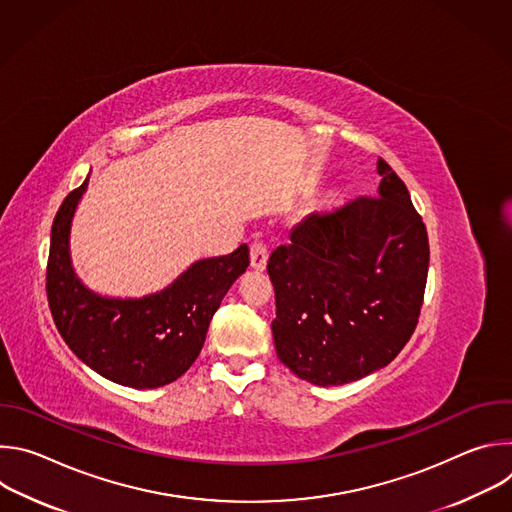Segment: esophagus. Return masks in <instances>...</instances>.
<instances>
[{
    "label": "esophagus",
    "mask_w": 512,
    "mask_h": 512,
    "mask_svg": "<svg viewBox=\"0 0 512 512\" xmlns=\"http://www.w3.org/2000/svg\"><path fill=\"white\" fill-rule=\"evenodd\" d=\"M249 257H251V267L255 271H263L267 267V259H269V253H267V247L259 241H255L249 249Z\"/></svg>",
    "instance_id": "34e87169"
}]
</instances>
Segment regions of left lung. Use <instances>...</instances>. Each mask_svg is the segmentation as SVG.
Here are the masks:
<instances>
[{
    "label": "left lung",
    "mask_w": 512,
    "mask_h": 512,
    "mask_svg": "<svg viewBox=\"0 0 512 512\" xmlns=\"http://www.w3.org/2000/svg\"><path fill=\"white\" fill-rule=\"evenodd\" d=\"M379 194L312 212L267 263L275 350L318 387L367 377L409 342L423 304L429 243L403 180L379 158Z\"/></svg>",
    "instance_id": "left-lung-1"
}]
</instances>
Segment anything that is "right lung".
<instances>
[{"mask_svg":"<svg viewBox=\"0 0 512 512\" xmlns=\"http://www.w3.org/2000/svg\"><path fill=\"white\" fill-rule=\"evenodd\" d=\"M87 180L60 204L50 233L46 294L54 324L87 367L133 389H156L182 377L198 358L208 324L229 287L249 267V249L192 263L178 279L143 298L91 291L70 259L72 216Z\"/></svg>","mask_w":512,"mask_h":512,"instance_id":"add662e5","label":"right lung"}]
</instances>
